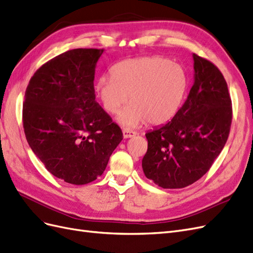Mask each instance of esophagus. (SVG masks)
Masks as SVG:
<instances>
[{"label": "esophagus", "mask_w": 253, "mask_h": 253, "mask_svg": "<svg viewBox=\"0 0 253 253\" xmlns=\"http://www.w3.org/2000/svg\"><path fill=\"white\" fill-rule=\"evenodd\" d=\"M136 132L134 131H131V129H127V128H125L124 131H122V135H124V138L126 139V138H131V137H134L136 136Z\"/></svg>", "instance_id": "1"}]
</instances>
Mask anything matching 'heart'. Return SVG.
Masks as SVG:
<instances>
[{
  "label": "heart",
  "instance_id": "heart-1",
  "mask_svg": "<svg viewBox=\"0 0 253 253\" xmlns=\"http://www.w3.org/2000/svg\"><path fill=\"white\" fill-rule=\"evenodd\" d=\"M188 77L182 66L169 59L154 56L128 59L114 65L112 76H102L96 83V93L103 108L117 114L126 127L144 122L163 125L172 119L182 102Z\"/></svg>",
  "mask_w": 253,
  "mask_h": 253
}]
</instances>
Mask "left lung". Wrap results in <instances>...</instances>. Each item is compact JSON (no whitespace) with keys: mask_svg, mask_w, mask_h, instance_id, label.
I'll return each mask as SVG.
<instances>
[{"mask_svg":"<svg viewBox=\"0 0 253 253\" xmlns=\"http://www.w3.org/2000/svg\"><path fill=\"white\" fill-rule=\"evenodd\" d=\"M188 98L166 125L145 134V177L164 189L185 188L208 172L225 147L232 120L227 83L210 61L193 53Z\"/></svg>","mask_w":253,"mask_h":253,"instance_id":"1","label":"left lung"}]
</instances>
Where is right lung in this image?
<instances>
[{
	"label": "right lung",
	"instance_id": "1",
	"mask_svg": "<svg viewBox=\"0 0 253 253\" xmlns=\"http://www.w3.org/2000/svg\"><path fill=\"white\" fill-rule=\"evenodd\" d=\"M104 49L76 48L42 65L29 81L23 126L35 155L56 177L86 185L100 176L122 140L120 127L95 100Z\"/></svg>",
	"mask_w": 253,
	"mask_h": 253
}]
</instances>
